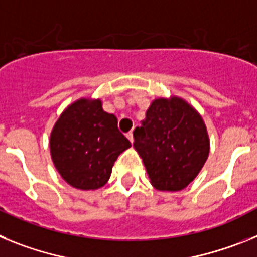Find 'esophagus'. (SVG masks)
Listing matches in <instances>:
<instances>
[{
  "label": "esophagus",
  "instance_id": "1",
  "mask_svg": "<svg viewBox=\"0 0 257 257\" xmlns=\"http://www.w3.org/2000/svg\"><path fill=\"white\" fill-rule=\"evenodd\" d=\"M126 136H127V139L130 140L131 143H134V134H133V131H130V133H127Z\"/></svg>",
  "mask_w": 257,
  "mask_h": 257
}]
</instances>
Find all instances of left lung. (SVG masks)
Segmentation results:
<instances>
[{
  "label": "left lung",
  "mask_w": 257,
  "mask_h": 257,
  "mask_svg": "<svg viewBox=\"0 0 257 257\" xmlns=\"http://www.w3.org/2000/svg\"><path fill=\"white\" fill-rule=\"evenodd\" d=\"M134 148L142 157L151 183L163 192L187 188L207 161L206 124L185 100L156 99L142 126L134 131Z\"/></svg>",
  "instance_id": "left-lung-1"
}]
</instances>
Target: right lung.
I'll return each instance as SVG.
<instances>
[{
    "instance_id": "right-lung-1",
    "label": "right lung",
    "mask_w": 257,
    "mask_h": 257,
    "mask_svg": "<svg viewBox=\"0 0 257 257\" xmlns=\"http://www.w3.org/2000/svg\"><path fill=\"white\" fill-rule=\"evenodd\" d=\"M117 122L100 100L79 99L61 113L51 131L50 151L69 185L82 190L105 185L118 156L131 147Z\"/></svg>"
}]
</instances>
